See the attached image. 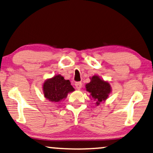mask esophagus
<instances>
[{"label":"esophagus","mask_w":153,"mask_h":153,"mask_svg":"<svg viewBox=\"0 0 153 153\" xmlns=\"http://www.w3.org/2000/svg\"><path fill=\"white\" fill-rule=\"evenodd\" d=\"M75 86L77 89H80L82 87V83L80 82H76L75 83Z\"/></svg>","instance_id":"obj_1"}]
</instances>
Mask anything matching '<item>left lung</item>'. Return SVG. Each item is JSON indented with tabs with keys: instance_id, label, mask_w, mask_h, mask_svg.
Listing matches in <instances>:
<instances>
[{
	"instance_id": "8db88e82",
	"label": "left lung",
	"mask_w": 153,
	"mask_h": 153,
	"mask_svg": "<svg viewBox=\"0 0 153 153\" xmlns=\"http://www.w3.org/2000/svg\"><path fill=\"white\" fill-rule=\"evenodd\" d=\"M90 82L85 85V90L89 93L91 100L95 101V105H99L101 102H104L111 93L112 88L109 82L105 81L99 75L91 77Z\"/></svg>"
}]
</instances>
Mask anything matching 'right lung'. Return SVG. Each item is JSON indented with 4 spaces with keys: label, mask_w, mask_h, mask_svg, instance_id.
Segmentation results:
<instances>
[{
    "label": "right lung",
    "mask_w": 153,
    "mask_h": 153,
    "mask_svg": "<svg viewBox=\"0 0 153 153\" xmlns=\"http://www.w3.org/2000/svg\"><path fill=\"white\" fill-rule=\"evenodd\" d=\"M75 91L70 81L60 74L48 78L42 84L44 97L50 102L56 103L64 100L68 94Z\"/></svg>",
    "instance_id": "1"
}]
</instances>
